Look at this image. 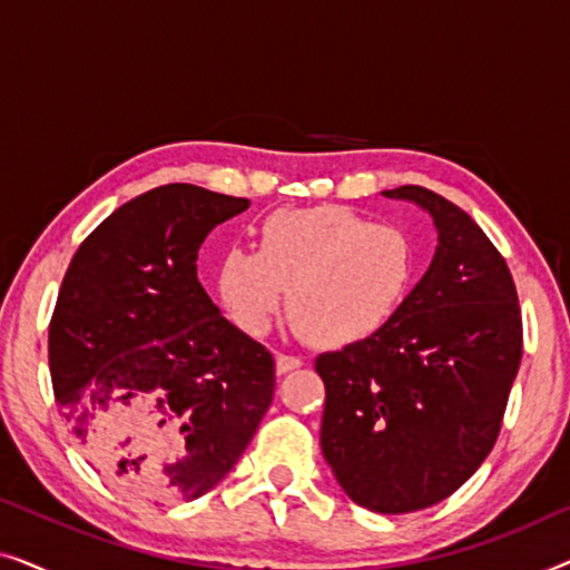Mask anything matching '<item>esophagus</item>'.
I'll list each match as a JSON object with an SVG mask.
<instances>
[{
	"mask_svg": "<svg viewBox=\"0 0 570 570\" xmlns=\"http://www.w3.org/2000/svg\"><path fill=\"white\" fill-rule=\"evenodd\" d=\"M301 365H303V361H301L298 355L277 353V357H275V368H277L279 376H283V373H291V371H295V368H301Z\"/></svg>",
	"mask_w": 570,
	"mask_h": 570,
	"instance_id": "34e87169",
	"label": "esophagus"
}]
</instances>
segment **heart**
<instances>
[{"instance_id": "1", "label": "heart", "mask_w": 570, "mask_h": 570, "mask_svg": "<svg viewBox=\"0 0 570 570\" xmlns=\"http://www.w3.org/2000/svg\"><path fill=\"white\" fill-rule=\"evenodd\" d=\"M417 279L415 240L400 225L371 223L355 209H279L256 248H230L220 293L240 330L262 334L285 306L322 347L363 345L386 330Z\"/></svg>"}]
</instances>
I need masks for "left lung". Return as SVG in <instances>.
<instances>
[{
    "instance_id": "obj_1",
    "label": "left lung",
    "mask_w": 570,
    "mask_h": 570,
    "mask_svg": "<svg viewBox=\"0 0 570 570\" xmlns=\"http://www.w3.org/2000/svg\"><path fill=\"white\" fill-rule=\"evenodd\" d=\"M384 197L428 209L439 246L384 332L316 357L322 451L357 505L410 513L449 498L495 446L524 332L509 264L464 209L412 184Z\"/></svg>"
}]
</instances>
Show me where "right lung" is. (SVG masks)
<instances>
[{
    "label": "right lung",
    "instance_id": "obj_1",
    "mask_svg": "<svg viewBox=\"0 0 570 570\" xmlns=\"http://www.w3.org/2000/svg\"><path fill=\"white\" fill-rule=\"evenodd\" d=\"M246 207L194 184L158 186L108 215L61 279L53 396L88 462L142 501L215 488L275 394V357L197 279L202 240Z\"/></svg>",
    "mask_w": 570,
    "mask_h": 570
}]
</instances>
